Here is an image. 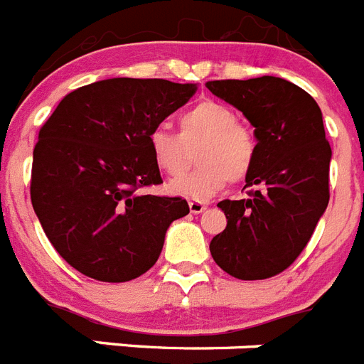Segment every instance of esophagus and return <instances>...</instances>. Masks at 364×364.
Returning <instances> with one entry per match:
<instances>
[{"label": "esophagus", "mask_w": 364, "mask_h": 364, "mask_svg": "<svg viewBox=\"0 0 364 364\" xmlns=\"http://www.w3.org/2000/svg\"><path fill=\"white\" fill-rule=\"evenodd\" d=\"M205 210H208V204H205V202H202V200H191V202H189V211H191V213L198 215V213H202V211H205Z\"/></svg>", "instance_id": "34e87169"}]
</instances>
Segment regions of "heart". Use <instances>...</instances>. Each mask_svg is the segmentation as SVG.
Listing matches in <instances>:
<instances>
[{"label": "heart", "mask_w": 364, "mask_h": 364, "mask_svg": "<svg viewBox=\"0 0 364 364\" xmlns=\"http://www.w3.org/2000/svg\"><path fill=\"white\" fill-rule=\"evenodd\" d=\"M198 145V148L196 146ZM154 166L167 176H178L187 168L189 149L198 148L201 166L169 184V191L204 200L228 184L242 182L257 156V138L250 127L237 122L231 107L202 100L178 117V134L156 127L147 136Z\"/></svg>", "instance_id": "heart-1"}]
</instances>
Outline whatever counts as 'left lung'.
Wrapping results in <instances>:
<instances>
[{
  "mask_svg": "<svg viewBox=\"0 0 364 364\" xmlns=\"http://www.w3.org/2000/svg\"><path fill=\"white\" fill-rule=\"evenodd\" d=\"M205 87L242 111L257 136L247 198L217 204L228 226L211 240V257L235 279H269L294 264L330 200L332 147L323 114L304 89L275 76Z\"/></svg>",
  "mask_w": 364,
  "mask_h": 364,
  "instance_id": "8db88e82",
  "label": "left lung"
}]
</instances>
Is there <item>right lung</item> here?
I'll list each match as a JSON object with an SVG mask.
<instances>
[{
  "label": "right lung",
  "mask_w": 364,
  "mask_h": 364,
  "mask_svg": "<svg viewBox=\"0 0 364 364\" xmlns=\"http://www.w3.org/2000/svg\"><path fill=\"white\" fill-rule=\"evenodd\" d=\"M197 91L160 78H111L80 87L41 125L31 200L47 239L87 277L133 281L159 260L166 231L189 213L162 184L147 136Z\"/></svg>",
  "instance_id": "add662e5"
}]
</instances>
